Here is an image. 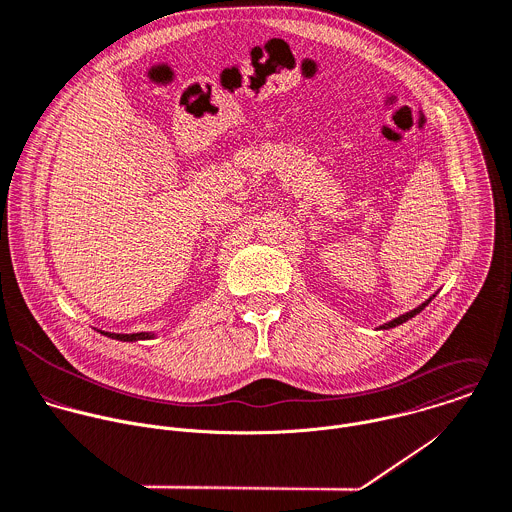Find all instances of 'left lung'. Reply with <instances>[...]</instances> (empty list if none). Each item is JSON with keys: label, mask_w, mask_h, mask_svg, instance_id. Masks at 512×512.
<instances>
[{"label": "left lung", "mask_w": 512, "mask_h": 512, "mask_svg": "<svg viewBox=\"0 0 512 512\" xmlns=\"http://www.w3.org/2000/svg\"><path fill=\"white\" fill-rule=\"evenodd\" d=\"M431 299H433V297H431ZM431 299H429V301H425V303H423V305H419V307H417V309H413V311H409V313H405V315H401V317H397V319H393V321H391V323H385V325H383V327H381V329H391V327H397V325H401V323H405V321H409V319H411V317H415V315H417V313H421V311H423V309H425V307H427V305H429V303H431Z\"/></svg>", "instance_id": "8db88e82"}]
</instances>
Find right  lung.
<instances>
[{
  "mask_svg": "<svg viewBox=\"0 0 512 512\" xmlns=\"http://www.w3.org/2000/svg\"><path fill=\"white\" fill-rule=\"evenodd\" d=\"M111 339H117V341H143V339H151L153 335L151 333H133V335H119V333H103Z\"/></svg>",
  "mask_w": 512,
  "mask_h": 512,
  "instance_id": "1",
  "label": "right lung"
}]
</instances>
